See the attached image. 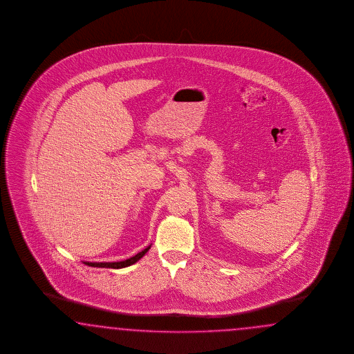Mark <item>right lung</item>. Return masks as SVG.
Segmentation results:
<instances>
[{"mask_svg": "<svg viewBox=\"0 0 354 354\" xmlns=\"http://www.w3.org/2000/svg\"><path fill=\"white\" fill-rule=\"evenodd\" d=\"M150 247L145 248L144 250H141L140 253H138L136 256H133V257L129 258V259H126V261H120V262H84L86 265L88 266H92V268H127V266H131V265H133L135 262H138L140 258L142 257L148 250H149Z\"/></svg>", "mask_w": 354, "mask_h": 354, "instance_id": "obj_1", "label": "right lung"}]
</instances>
